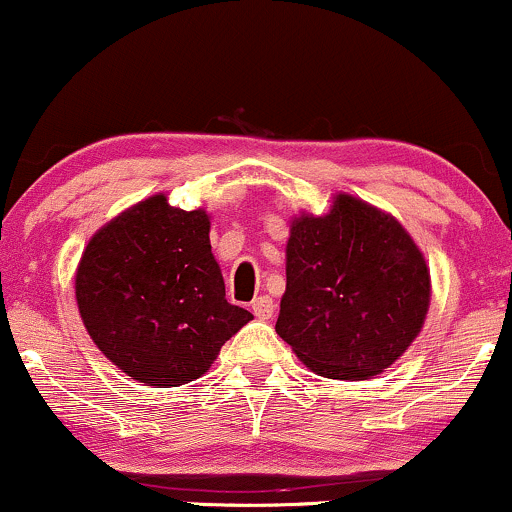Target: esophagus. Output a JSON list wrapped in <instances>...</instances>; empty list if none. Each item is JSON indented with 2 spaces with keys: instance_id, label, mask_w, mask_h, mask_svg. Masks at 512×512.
<instances>
[{
  "instance_id": "obj_1",
  "label": "esophagus",
  "mask_w": 512,
  "mask_h": 512,
  "mask_svg": "<svg viewBox=\"0 0 512 512\" xmlns=\"http://www.w3.org/2000/svg\"><path fill=\"white\" fill-rule=\"evenodd\" d=\"M252 313H255L260 320H269L274 315V301L269 296H260L252 301Z\"/></svg>"
}]
</instances>
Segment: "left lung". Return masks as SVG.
Wrapping results in <instances>:
<instances>
[{"instance_id":"8db88e82","label":"left lung","mask_w":512,"mask_h":512,"mask_svg":"<svg viewBox=\"0 0 512 512\" xmlns=\"http://www.w3.org/2000/svg\"><path fill=\"white\" fill-rule=\"evenodd\" d=\"M428 305L426 257L392 214L339 192L327 214L291 219L276 334L313 373H383L419 337Z\"/></svg>"}]
</instances>
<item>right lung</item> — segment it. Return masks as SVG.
Masks as SVG:
<instances>
[{
    "mask_svg": "<svg viewBox=\"0 0 512 512\" xmlns=\"http://www.w3.org/2000/svg\"><path fill=\"white\" fill-rule=\"evenodd\" d=\"M207 209L142 199L93 233L74 276L76 305L101 354L144 385L202 378L252 313L226 301Z\"/></svg>",
    "mask_w": 512,
    "mask_h": 512,
    "instance_id": "obj_1",
    "label": "right lung"
}]
</instances>
